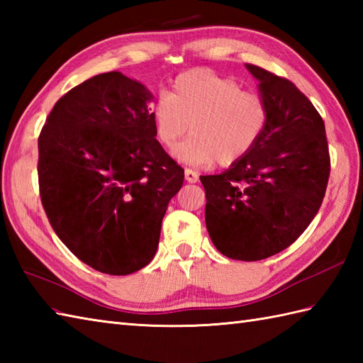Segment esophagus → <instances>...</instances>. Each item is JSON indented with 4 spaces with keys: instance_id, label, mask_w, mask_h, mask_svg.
<instances>
[{
    "instance_id": "esophagus-1",
    "label": "esophagus",
    "mask_w": 363,
    "mask_h": 363,
    "mask_svg": "<svg viewBox=\"0 0 363 363\" xmlns=\"http://www.w3.org/2000/svg\"><path fill=\"white\" fill-rule=\"evenodd\" d=\"M184 174H186V181L187 182H190V184L198 182V173H195L194 169L186 168V172H184Z\"/></svg>"
}]
</instances>
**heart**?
Segmentation results:
<instances>
[{"mask_svg": "<svg viewBox=\"0 0 363 363\" xmlns=\"http://www.w3.org/2000/svg\"><path fill=\"white\" fill-rule=\"evenodd\" d=\"M151 118L156 138L167 148L190 128L191 135L174 148L177 160L190 165L217 160L221 167H230L264 134L268 107L264 98L243 91L235 79L199 68L177 76L169 95L157 96Z\"/></svg>", "mask_w": 363, "mask_h": 363, "instance_id": "1", "label": "heart"}]
</instances>
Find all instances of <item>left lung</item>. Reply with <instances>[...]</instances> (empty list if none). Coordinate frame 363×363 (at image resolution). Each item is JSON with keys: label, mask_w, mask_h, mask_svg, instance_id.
I'll list each match as a JSON object with an SVG mask.
<instances>
[{"label": "left lung", "mask_w": 363, "mask_h": 363, "mask_svg": "<svg viewBox=\"0 0 363 363\" xmlns=\"http://www.w3.org/2000/svg\"><path fill=\"white\" fill-rule=\"evenodd\" d=\"M246 68L267 103V128L242 160L199 179L215 248L252 262L289 248L311 225L326 194L330 159L325 123L307 96L289 79Z\"/></svg>", "instance_id": "1"}]
</instances>
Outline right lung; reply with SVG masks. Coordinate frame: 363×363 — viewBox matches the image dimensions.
I'll return each instance as SVG.
<instances>
[{
    "mask_svg": "<svg viewBox=\"0 0 363 363\" xmlns=\"http://www.w3.org/2000/svg\"><path fill=\"white\" fill-rule=\"evenodd\" d=\"M151 101L142 82L96 74L54 104L38 137L46 217L76 257L106 274L150 264L184 182V169L156 140Z\"/></svg>",
    "mask_w": 363,
    "mask_h": 363,
    "instance_id": "add662e5",
    "label": "right lung"
}]
</instances>
